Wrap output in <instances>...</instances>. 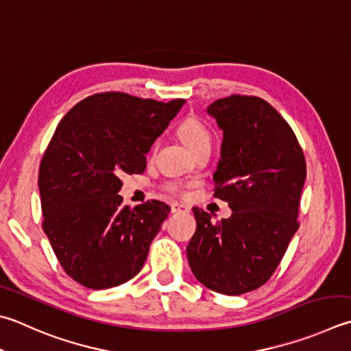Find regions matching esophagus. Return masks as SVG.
<instances>
[{
  "instance_id": "obj_1",
  "label": "esophagus",
  "mask_w": 351,
  "mask_h": 351,
  "mask_svg": "<svg viewBox=\"0 0 351 351\" xmlns=\"http://www.w3.org/2000/svg\"><path fill=\"white\" fill-rule=\"evenodd\" d=\"M188 213V208L178 203H171V214H184Z\"/></svg>"
}]
</instances>
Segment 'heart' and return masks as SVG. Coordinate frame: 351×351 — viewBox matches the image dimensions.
I'll return each mask as SVG.
<instances>
[{
    "label": "heart",
    "mask_w": 351,
    "mask_h": 351,
    "mask_svg": "<svg viewBox=\"0 0 351 351\" xmlns=\"http://www.w3.org/2000/svg\"><path fill=\"white\" fill-rule=\"evenodd\" d=\"M177 134L194 154L198 149L210 147V142H213V136H210V131L208 130L206 125H204L200 119H197L194 116L183 119V121L178 123ZM156 148H157V143H154L153 147H151V153H154ZM165 189L173 194L182 193V186L177 183H167L165 184Z\"/></svg>",
    "instance_id": "obj_1"
}]
</instances>
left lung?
<instances>
[{
    "mask_svg": "<svg viewBox=\"0 0 351 351\" xmlns=\"http://www.w3.org/2000/svg\"><path fill=\"white\" fill-rule=\"evenodd\" d=\"M208 113L223 130L214 197L228 202L232 215L213 223L193 209L188 261L203 286L243 295L269 281L300 228L306 158L290 125L261 97L230 95Z\"/></svg>",
    "mask_w": 351,
    "mask_h": 351,
    "instance_id": "obj_1",
    "label": "left lung"
}]
</instances>
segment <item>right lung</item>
<instances>
[{"instance_id": "obj_1", "label": "right lung", "mask_w": 351, "mask_h": 351, "mask_svg": "<svg viewBox=\"0 0 351 351\" xmlns=\"http://www.w3.org/2000/svg\"><path fill=\"white\" fill-rule=\"evenodd\" d=\"M183 104L107 91L58 123L39 165L43 229L65 274L84 287H116L143 267L171 209L158 200L123 206L121 176L143 173L151 145Z\"/></svg>"}]
</instances>
